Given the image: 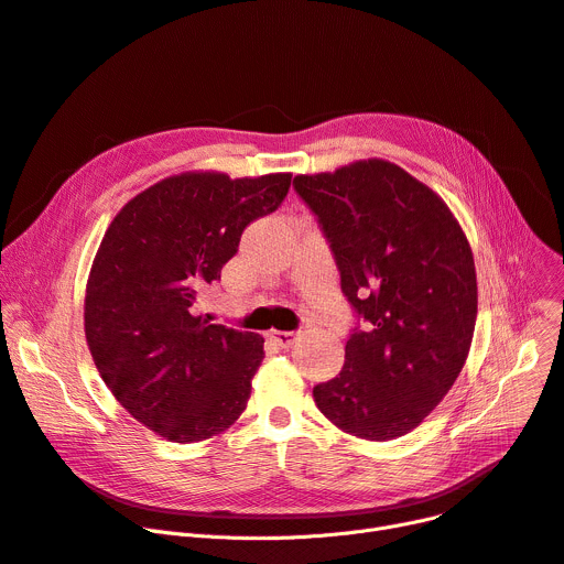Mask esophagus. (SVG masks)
Returning a JSON list of instances; mask_svg holds the SVG:
<instances>
[{
	"mask_svg": "<svg viewBox=\"0 0 564 564\" xmlns=\"http://www.w3.org/2000/svg\"><path fill=\"white\" fill-rule=\"evenodd\" d=\"M269 339L275 341L280 348H289L297 341V333H286V329H271Z\"/></svg>",
	"mask_w": 564,
	"mask_h": 564,
	"instance_id": "esophagus-1",
	"label": "esophagus"
}]
</instances>
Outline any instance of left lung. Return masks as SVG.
I'll list each match as a JSON object with an SVG mask.
<instances>
[{
  "mask_svg": "<svg viewBox=\"0 0 564 564\" xmlns=\"http://www.w3.org/2000/svg\"><path fill=\"white\" fill-rule=\"evenodd\" d=\"M318 216L341 289L367 327L314 403L344 433L389 442L433 412L469 357L478 282L465 229L442 197L384 159L295 175Z\"/></svg>",
  "mask_w": 564,
  "mask_h": 564,
  "instance_id": "obj_1",
  "label": "left lung"
}]
</instances>
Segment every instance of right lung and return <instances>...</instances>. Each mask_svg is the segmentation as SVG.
Wrapping results in <instances>:
<instances>
[{
  "mask_svg": "<svg viewBox=\"0 0 564 564\" xmlns=\"http://www.w3.org/2000/svg\"><path fill=\"white\" fill-rule=\"evenodd\" d=\"M291 173L165 177L116 214L86 282L84 333L116 401L159 437L212 440L235 423L263 337L197 314L248 223L280 207Z\"/></svg>",
  "mask_w": 564,
  "mask_h": 564,
  "instance_id": "add662e5",
  "label": "right lung"
}]
</instances>
